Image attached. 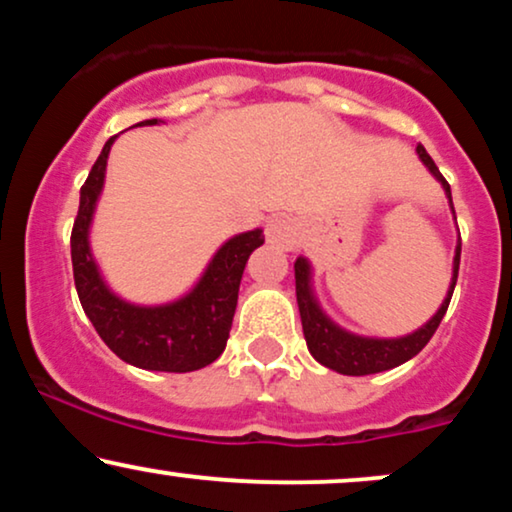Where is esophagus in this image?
Returning a JSON list of instances; mask_svg holds the SVG:
<instances>
[{
  "instance_id": "34e87169",
  "label": "esophagus",
  "mask_w": 512,
  "mask_h": 512,
  "mask_svg": "<svg viewBox=\"0 0 512 512\" xmlns=\"http://www.w3.org/2000/svg\"><path fill=\"white\" fill-rule=\"evenodd\" d=\"M267 243L281 250L296 248L298 243V223L289 216H274L267 221Z\"/></svg>"
}]
</instances>
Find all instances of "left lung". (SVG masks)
<instances>
[{
    "mask_svg": "<svg viewBox=\"0 0 512 512\" xmlns=\"http://www.w3.org/2000/svg\"><path fill=\"white\" fill-rule=\"evenodd\" d=\"M416 156H419V161L428 168V173L440 182L445 197H448L450 211L455 214L450 185L445 182L443 175H440L438 166L433 163V158L426 154V149L421 144L416 146ZM460 250H462V243L460 238H457L455 257H452V279H450L448 293H445L443 303H440L436 315H433L428 322H424L419 330L402 334V337H363V334L349 332L344 330L342 325H337V322L322 310V305L315 296L313 264H310L308 257L303 255L298 257V260L293 262V269H296V298H298V310H301L305 344H308L310 356H313L317 363H322L325 368L337 370V373L342 375L383 373V370H390L395 366H402V363H407L409 358H414L428 344V339H431L433 332L438 330L445 310H448L452 291H455V284H457Z\"/></svg>",
    "mask_w": 512,
    "mask_h": 512,
    "instance_id": "1",
    "label": "left lung"
}]
</instances>
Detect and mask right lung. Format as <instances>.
<instances>
[{
    "label": "right lung",
    "mask_w": 512,
    "mask_h": 512,
    "mask_svg": "<svg viewBox=\"0 0 512 512\" xmlns=\"http://www.w3.org/2000/svg\"><path fill=\"white\" fill-rule=\"evenodd\" d=\"M163 120L139 122L134 127L161 125ZM105 142L101 156L81 187L79 214L72 231V267L81 308L108 349L129 366L161 373H190L223 354L238 305V289L252 250L264 243L262 228L228 238L214 252L204 272L190 291L168 303L142 305L117 296L103 279L101 267L91 250V223L105 185L110 146Z\"/></svg>",
    "instance_id": "right-lung-1"
}]
</instances>
